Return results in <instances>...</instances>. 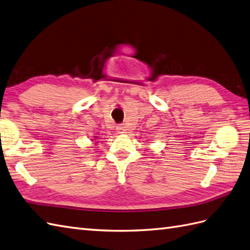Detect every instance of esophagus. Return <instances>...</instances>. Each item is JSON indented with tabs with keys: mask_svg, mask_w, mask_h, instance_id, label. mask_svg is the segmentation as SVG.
Here are the masks:
<instances>
[{
	"mask_svg": "<svg viewBox=\"0 0 250 250\" xmlns=\"http://www.w3.org/2000/svg\"><path fill=\"white\" fill-rule=\"evenodd\" d=\"M116 131H117L118 134H125L126 133V127L124 125H120L116 127Z\"/></svg>",
	"mask_w": 250,
	"mask_h": 250,
	"instance_id": "34e87169",
	"label": "esophagus"
}]
</instances>
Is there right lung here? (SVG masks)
I'll list each match as a JSON object with an SVG mask.
<instances>
[{
  "mask_svg": "<svg viewBox=\"0 0 250 250\" xmlns=\"http://www.w3.org/2000/svg\"><path fill=\"white\" fill-rule=\"evenodd\" d=\"M96 139H98V138H97V137H96V138H94V141H95V142H97V141H96ZM94 141H92V142H94ZM95 144H96V143H95Z\"/></svg>",
  "mask_w": 250,
  "mask_h": 250,
  "instance_id": "add662e5",
  "label": "right lung"
}]
</instances>
